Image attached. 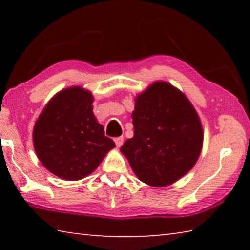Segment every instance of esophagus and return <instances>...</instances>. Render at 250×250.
Masks as SVG:
<instances>
[{
    "label": "esophagus",
    "instance_id": "34e87169",
    "mask_svg": "<svg viewBox=\"0 0 250 250\" xmlns=\"http://www.w3.org/2000/svg\"><path fill=\"white\" fill-rule=\"evenodd\" d=\"M115 142H116V146L117 147H120L122 145H124V137H118L115 139Z\"/></svg>",
    "mask_w": 250,
    "mask_h": 250
}]
</instances>
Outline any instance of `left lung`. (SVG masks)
I'll list each match as a JSON object with an SVG mask.
<instances>
[{"label":"left lung","instance_id":"8db88e82","mask_svg":"<svg viewBox=\"0 0 250 250\" xmlns=\"http://www.w3.org/2000/svg\"><path fill=\"white\" fill-rule=\"evenodd\" d=\"M133 137L121 146L138 179L154 188L175 183L192 170L203 147V126L183 92L167 82L135 97Z\"/></svg>","mask_w":250,"mask_h":250}]
</instances>
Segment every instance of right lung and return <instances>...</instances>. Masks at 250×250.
<instances>
[{
    "label": "right lung",
    "mask_w": 250,
    "mask_h": 250,
    "mask_svg": "<svg viewBox=\"0 0 250 250\" xmlns=\"http://www.w3.org/2000/svg\"><path fill=\"white\" fill-rule=\"evenodd\" d=\"M92 103L89 90L68 87L48 101L34 125L37 158L62 180L78 181L91 174L116 146L97 121Z\"/></svg>",
    "instance_id": "right-lung-1"
}]
</instances>
